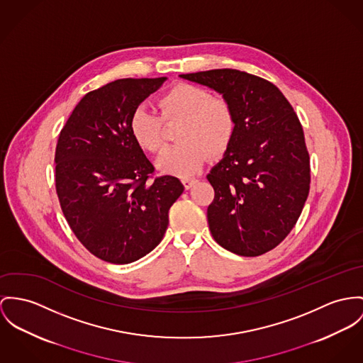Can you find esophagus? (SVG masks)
<instances>
[{
  "label": "esophagus",
  "mask_w": 363,
  "mask_h": 363,
  "mask_svg": "<svg viewBox=\"0 0 363 363\" xmlns=\"http://www.w3.org/2000/svg\"><path fill=\"white\" fill-rule=\"evenodd\" d=\"M196 179L195 177H182V182H184V185H185V188L186 189H189V188H192V185L195 184Z\"/></svg>",
  "instance_id": "esophagus-1"
}]
</instances>
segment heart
Here are the masks:
<instances>
[{
    "label": "heart",
    "instance_id": "heart-1",
    "mask_svg": "<svg viewBox=\"0 0 363 363\" xmlns=\"http://www.w3.org/2000/svg\"><path fill=\"white\" fill-rule=\"evenodd\" d=\"M160 116L138 108L131 113L128 128L140 149L157 153L164 145V123L179 125L178 143L167 147L157 160L164 172L189 175L201 167L206 156L220 157L229 149L238 130L233 104L200 85H174L156 99Z\"/></svg>",
    "mask_w": 363,
    "mask_h": 363
}]
</instances>
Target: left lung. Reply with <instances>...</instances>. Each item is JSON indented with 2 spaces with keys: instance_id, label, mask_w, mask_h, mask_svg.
Returning <instances> with one entry per match:
<instances>
[{
  "instance_id": "obj_1",
  "label": "left lung",
  "mask_w": 363,
  "mask_h": 363,
  "mask_svg": "<svg viewBox=\"0 0 363 363\" xmlns=\"http://www.w3.org/2000/svg\"><path fill=\"white\" fill-rule=\"evenodd\" d=\"M228 98L238 130L207 175L214 199L207 221L214 240L243 257L275 249L297 223L309 194L311 167L303 125L279 88L235 69L181 74Z\"/></svg>"
}]
</instances>
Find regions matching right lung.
I'll use <instances>...</instances> for the list:
<instances>
[{"label":"right lung","instance_id":"right-lung-1","mask_svg":"<svg viewBox=\"0 0 363 363\" xmlns=\"http://www.w3.org/2000/svg\"><path fill=\"white\" fill-rule=\"evenodd\" d=\"M166 77L120 79L89 91L60 130L55 186L63 216L86 250L128 264L153 250L168 226V210L184 192L155 167L133 140L128 121Z\"/></svg>","mask_w":363,"mask_h":363}]
</instances>
